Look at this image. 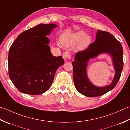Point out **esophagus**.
<instances>
[{
  "label": "esophagus",
  "instance_id": "obj_1",
  "mask_svg": "<svg viewBox=\"0 0 130 130\" xmlns=\"http://www.w3.org/2000/svg\"><path fill=\"white\" fill-rule=\"evenodd\" d=\"M62 57L63 59H64L65 61H67V60H68L69 59H70L71 58V54L69 52L66 51V52L63 53Z\"/></svg>",
  "mask_w": 130,
  "mask_h": 130
}]
</instances>
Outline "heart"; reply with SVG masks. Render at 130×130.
Masks as SVG:
<instances>
[{
  "mask_svg": "<svg viewBox=\"0 0 130 130\" xmlns=\"http://www.w3.org/2000/svg\"><path fill=\"white\" fill-rule=\"evenodd\" d=\"M83 31H79L73 33L68 36L63 35L61 37V41L64 46L69 47L73 45L77 44V48L78 50H85L91 42V38L89 35L86 34Z\"/></svg>",
  "mask_w": 130,
  "mask_h": 130,
  "instance_id": "obj_1",
  "label": "heart"
}]
</instances>
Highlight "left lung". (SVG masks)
<instances>
[{
    "label": "left lung",
    "instance_id": "obj_1",
    "mask_svg": "<svg viewBox=\"0 0 130 130\" xmlns=\"http://www.w3.org/2000/svg\"><path fill=\"white\" fill-rule=\"evenodd\" d=\"M96 40L87 49L78 52L72 62L73 79L75 87L79 92L87 97H98L107 93L115 87L120 78L123 66V48L118 40L108 32L98 30ZM106 53L112 57L116 73L109 85L99 88L93 85L87 77V63L91 58Z\"/></svg>",
    "mask_w": 130,
    "mask_h": 130
}]
</instances>
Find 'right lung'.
Returning a JSON list of instances; mask_svg holds the SVG:
<instances>
[{"label": "right lung", "instance_id": "1", "mask_svg": "<svg viewBox=\"0 0 130 130\" xmlns=\"http://www.w3.org/2000/svg\"><path fill=\"white\" fill-rule=\"evenodd\" d=\"M57 26L39 24L21 33L9 48V76L22 93L36 95L51 86L57 69L64 63L61 56H53L46 37Z\"/></svg>", "mask_w": 130, "mask_h": 130}]
</instances>
